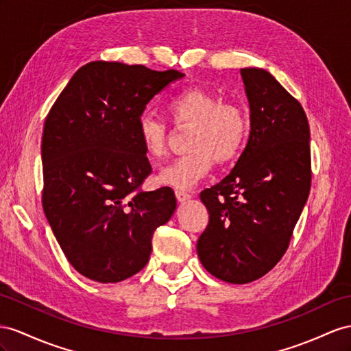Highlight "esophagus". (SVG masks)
I'll use <instances>...</instances> for the list:
<instances>
[{
    "instance_id": "obj_1",
    "label": "esophagus",
    "mask_w": 351,
    "mask_h": 351,
    "mask_svg": "<svg viewBox=\"0 0 351 351\" xmlns=\"http://www.w3.org/2000/svg\"><path fill=\"white\" fill-rule=\"evenodd\" d=\"M175 194H176L178 202H186V200L191 199V194L188 191H184V190H176Z\"/></svg>"
}]
</instances>
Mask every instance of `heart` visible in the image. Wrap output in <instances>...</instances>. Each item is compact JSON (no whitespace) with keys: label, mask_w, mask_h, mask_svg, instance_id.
Segmentation results:
<instances>
[{"label":"heart","mask_w":351,"mask_h":351,"mask_svg":"<svg viewBox=\"0 0 351 351\" xmlns=\"http://www.w3.org/2000/svg\"><path fill=\"white\" fill-rule=\"evenodd\" d=\"M169 120L176 128H188L186 154L178 157L157 175L160 185L190 190L208 175L215 161L226 166L243 152L250 132L246 110L236 102H222L212 90L193 86L179 92L167 104ZM169 129L165 121L143 114L138 120V138L149 160L165 156Z\"/></svg>","instance_id":"heart-1"}]
</instances>
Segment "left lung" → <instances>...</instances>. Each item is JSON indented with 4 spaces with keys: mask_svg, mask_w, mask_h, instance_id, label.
Returning <instances> with one entry per match:
<instances>
[{
    "mask_svg": "<svg viewBox=\"0 0 351 351\" xmlns=\"http://www.w3.org/2000/svg\"><path fill=\"white\" fill-rule=\"evenodd\" d=\"M240 73L250 136L231 173L200 193L209 222L197 241L203 267L234 285L256 280L280 261L311 186L304 108L267 71Z\"/></svg>",
    "mask_w": 351,
    "mask_h": 351,
    "instance_id": "obj_1",
    "label": "left lung"
}]
</instances>
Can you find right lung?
I'll list each match as a JSON object with an SVG mask.
<instances>
[{"instance_id":"right-lung-1","label":"right lung","mask_w":351,"mask_h":351,"mask_svg":"<svg viewBox=\"0 0 351 351\" xmlns=\"http://www.w3.org/2000/svg\"><path fill=\"white\" fill-rule=\"evenodd\" d=\"M184 75L90 62L46 117L43 209L69 264L90 280L117 283L141 271L154 231L176 209L172 188L142 190L151 165L138 120L152 97Z\"/></svg>"}]
</instances>
